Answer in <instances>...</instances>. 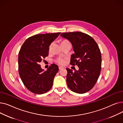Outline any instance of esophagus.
<instances>
[{
  "label": "esophagus",
  "instance_id": "esophagus-1",
  "mask_svg": "<svg viewBox=\"0 0 123 123\" xmlns=\"http://www.w3.org/2000/svg\"><path fill=\"white\" fill-rule=\"evenodd\" d=\"M63 69H64V67H59V70H62Z\"/></svg>",
  "mask_w": 123,
  "mask_h": 123
}]
</instances>
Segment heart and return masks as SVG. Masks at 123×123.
I'll return each instance as SVG.
<instances>
[{
	"label": "heart",
	"instance_id": "obj_1",
	"mask_svg": "<svg viewBox=\"0 0 123 123\" xmlns=\"http://www.w3.org/2000/svg\"><path fill=\"white\" fill-rule=\"evenodd\" d=\"M66 43H70V42L67 40H64L61 42V44H66ZM51 47V46L50 47V48ZM56 62L58 64H59V65H64V64H65L66 63V60L65 59H64V58H58V59L56 60Z\"/></svg>",
	"mask_w": 123,
	"mask_h": 123
}]
</instances>
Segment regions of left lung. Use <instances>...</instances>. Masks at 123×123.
<instances>
[{
	"instance_id": "1",
	"label": "left lung",
	"mask_w": 123,
	"mask_h": 123,
	"mask_svg": "<svg viewBox=\"0 0 123 123\" xmlns=\"http://www.w3.org/2000/svg\"><path fill=\"white\" fill-rule=\"evenodd\" d=\"M61 36L72 43L75 53L70 64L79 67L74 72L66 68L67 85L75 93H86L95 86L100 74L102 58L98 45L91 36L81 32L63 33Z\"/></svg>"
}]
</instances>
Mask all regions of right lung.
<instances>
[{
  "label": "right lung",
  "instance_id": "obj_1",
  "mask_svg": "<svg viewBox=\"0 0 123 123\" xmlns=\"http://www.w3.org/2000/svg\"><path fill=\"white\" fill-rule=\"evenodd\" d=\"M61 33L39 34L24 42L18 54V71L24 86L36 94L46 93L52 88L59 68L53 64L44 71L41 67L43 58L48 55L49 46Z\"/></svg>",
  "mask_w": 123,
  "mask_h": 123
}]
</instances>
